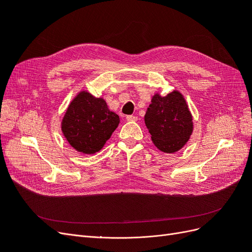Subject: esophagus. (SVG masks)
Returning a JSON list of instances; mask_svg holds the SVG:
<instances>
[{"label": "esophagus", "mask_w": 252, "mask_h": 252, "mask_svg": "<svg viewBox=\"0 0 252 252\" xmlns=\"http://www.w3.org/2000/svg\"><path fill=\"white\" fill-rule=\"evenodd\" d=\"M126 120L129 121V122H134V121L138 120V117H136V116H127Z\"/></svg>", "instance_id": "obj_1"}]
</instances>
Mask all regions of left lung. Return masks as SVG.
Here are the masks:
<instances>
[{
    "label": "left lung",
    "mask_w": 252,
    "mask_h": 252,
    "mask_svg": "<svg viewBox=\"0 0 252 252\" xmlns=\"http://www.w3.org/2000/svg\"><path fill=\"white\" fill-rule=\"evenodd\" d=\"M151 140L163 152L180 150L192 133L193 124L185 98L174 90L165 96L155 94L145 114Z\"/></svg>",
    "instance_id": "1"
}]
</instances>
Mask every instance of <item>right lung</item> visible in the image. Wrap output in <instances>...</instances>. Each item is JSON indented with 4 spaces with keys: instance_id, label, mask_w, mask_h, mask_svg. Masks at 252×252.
Returning a JSON list of instances; mask_svg holds the SVG:
<instances>
[{
    "instance_id": "add662e5",
    "label": "right lung",
    "mask_w": 252,
    "mask_h": 252,
    "mask_svg": "<svg viewBox=\"0 0 252 252\" xmlns=\"http://www.w3.org/2000/svg\"><path fill=\"white\" fill-rule=\"evenodd\" d=\"M120 123L117 113L101 97L82 91L68 106L62 131L71 146L86 155L100 151Z\"/></svg>"
}]
</instances>
